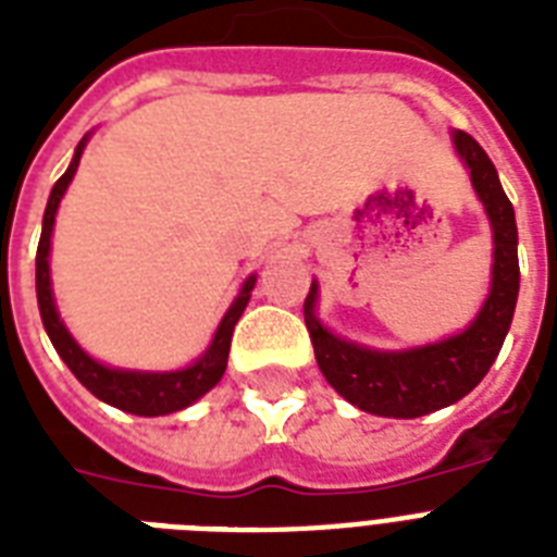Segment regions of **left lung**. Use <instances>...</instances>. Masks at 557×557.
<instances>
[{"label": "left lung", "instance_id": "obj_1", "mask_svg": "<svg viewBox=\"0 0 557 557\" xmlns=\"http://www.w3.org/2000/svg\"><path fill=\"white\" fill-rule=\"evenodd\" d=\"M476 199L492 225V288L466 330L436 344L372 349L326 330L318 318V280L306 295L304 318L323 379L358 410L387 419H416L454 405L483 381L515 318L520 288L518 222L500 176L485 150L462 129L450 133Z\"/></svg>", "mask_w": 557, "mask_h": 557}]
</instances>
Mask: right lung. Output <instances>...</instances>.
<instances>
[{
	"mask_svg": "<svg viewBox=\"0 0 557 557\" xmlns=\"http://www.w3.org/2000/svg\"><path fill=\"white\" fill-rule=\"evenodd\" d=\"M91 138L83 135V141L74 150V159L69 164L63 176L57 178V185L51 187L48 196L46 216H42V236H39L37 248V304H39V318L46 326L48 338L54 344L57 356L63 358L65 367L74 372V379L81 381L83 387L89 389L91 396H98L100 401L126 410L135 416H168L176 410H185L193 401H199L208 389L219 384V379L225 375L227 367V352H231V335H234L236 321L243 318L245 306L251 300V288L257 283V274L245 280L239 295L234 297V304L227 306L225 318L219 321L216 335L210 341V347L201 352L190 367L170 372H147V370H124V367H109L100 364L98 358H91L86 349L72 338V332L65 330L63 318L57 312L54 292H51V234H54V216L60 208L63 193L72 185L81 156L86 150V141Z\"/></svg>",
	"mask_w": 557,
	"mask_h": 557,
	"instance_id": "add662e5",
	"label": "right lung"
}]
</instances>
